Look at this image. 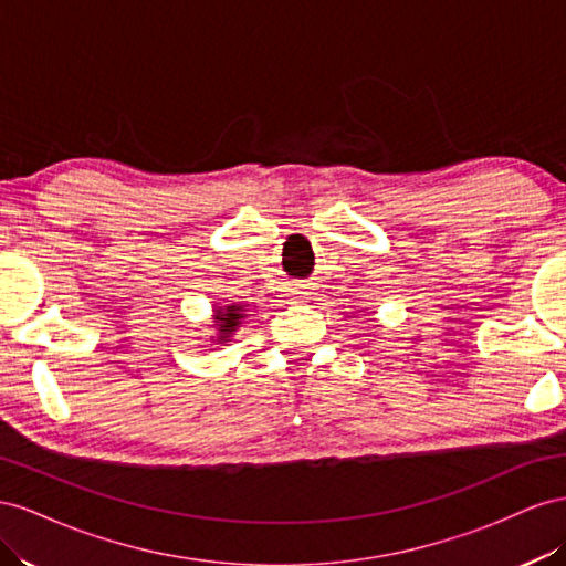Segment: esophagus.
<instances>
[{
	"label": "esophagus",
	"instance_id": "34e87169",
	"mask_svg": "<svg viewBox=\"0 0 566 566\" xmlns=\"http://www.w3.org/2000/svg\"><path fill=\"white\" fill-rule=\"evenodd\" d=\"M294 294H311V292H308V286H305V284H296Z\"/></svg>",
	"mask_w": 566,
	"mask_h": 566
}]
</instances>
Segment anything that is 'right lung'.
<instances>
[{
    "label": "right lung",
    "instance_id": "right-lung-1",
    "mask_svg": "<svg viewBox=\"0 0 566 566\" xmlns=\"http://www.w3.org/2000/svg\"><path fill=\"white\" fill-rule=\"evenodd\" d=\"M241 317H244V315H241V305H228V311H224V313L218 311V315H216V319L220 322V332L222 334H232L239 327ZM220 338L224 342V338H228V336H220Z\"/></svg>",
    "mask_w": 566,
    "mask_h": 566
}]
</instances>
